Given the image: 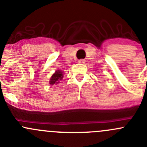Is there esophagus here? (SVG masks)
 <instances>
[{
	"mask_svg": "<svg viewBox=\"0 0 147 147\" xmlns=\"http://www.w3.org/2000/svg\"><path fill=\"white\" fill-rule=\"evenodd\" d=\"M85 61H86L85 60L81 59V60H79V63H84Z\"/></svg>",
	"mask_w": 147,
	"mask_h": 147,
	"instance_id": "34e87169",
	"label": "esophagus"
}]
</instances>
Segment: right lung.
Masks as SVG:
<instances>
[{
	"label": "right lung",
	"mask_w": 147,
	"mask_h": 147,
	"mask_svg": "<svg viewBox=\"0 0 147 147\" xmlns=\"http://www.w3.org/2000/svg\"><path fill=\"white\" fill-rule=\"evenodd\" d=\"M63 72L61 70H58L54 73L53 76H51L50 79V85H57L61 83V80L63 79Z\"/></svg>",
	"instance_id": "obj_1"
}]
</instances>
